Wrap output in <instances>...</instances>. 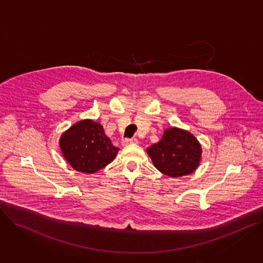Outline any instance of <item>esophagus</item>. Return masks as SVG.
<instances>
[{
	"label": "esophagus",
	"instance_id": "obj_1",
	"mask_svg": "<svg viewBox=\"0 0 263 263\" xmlns=\"http://www.w3.org/2000/svg\"><path fill=\"white\" fill-rule=\"evenodd\" d=\"M122 144L124 146H127V145H132V144H138V139L136 138H132V139H124L122 141Z\"/></svg>",
	"mask_w": 263,
	"mask_h": 263
}]
</instances>
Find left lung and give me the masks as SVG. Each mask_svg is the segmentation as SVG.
<instances>
[{"label":"left lung","mask_w":263,"mask_h":263,"mask_svg":"<svg viewBox=\"0 0 263 263\" xmlns=\"http://www.w3.org/2000/svg\"><path fill=\"white\" fill-rule=\"evenodd\" d=\"M155 167L171 178L194 172L201 161V146L188 130L171 127L165 129L162 139L146 149Z\"/></svg>","instance_id":"obj_1"}]
</instances>
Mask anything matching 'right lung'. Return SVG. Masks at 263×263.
I'll list each match as a JSON object with an SVG mask.
<instances>
[{
	"instance_id": "add662e5",
	"label": "right lung",
	"mask_w": 263,
	"mask_h": 263,
	"mask_svg": "<svg viewBox=\"0 0 263 263\" xmlns=\"http://www.w3.org/2000/svg\"><path fill=\"white\" fill-rule=\"evenodd\" d=\"M62 154L76 171L91 174L114 161L119 148L114 146L103 126L91 119L73 124L60 139Z\"/></svg>"
}]
</instances>
